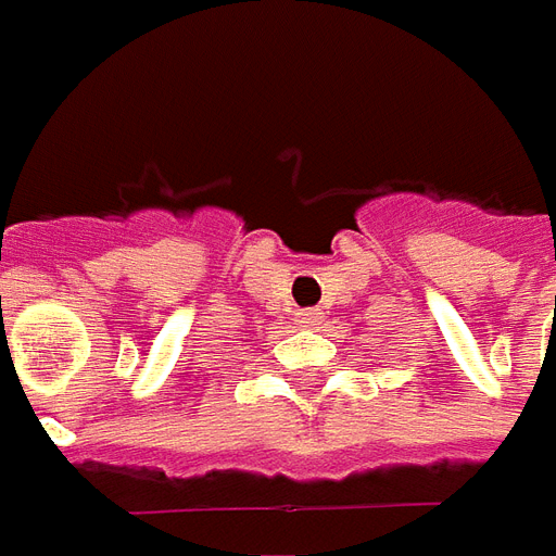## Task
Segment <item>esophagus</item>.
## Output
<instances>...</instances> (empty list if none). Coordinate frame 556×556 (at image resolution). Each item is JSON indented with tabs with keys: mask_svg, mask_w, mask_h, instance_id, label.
Here are the masks:
<instances>
[{
	"mask_svg": "<svg viewBox=\"0 0 556 556\" xmlns=\"http://www.w3.org/2000/svg\"><path fill=\"white\" fill-rule=\"evenodd\" d=\"M296 320L302 323V326H320V314H317V311H299L296 314Z\"/></svg>",
	"mask_w": 556,
	"mask_h": 556,
	"instance_id": "obj_1",
	"label": "esophagus"
}]
</instances>
